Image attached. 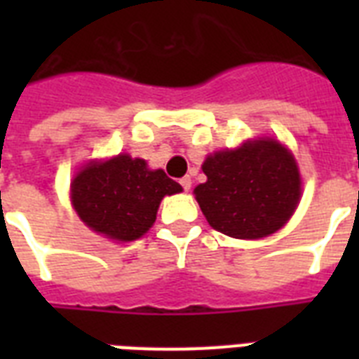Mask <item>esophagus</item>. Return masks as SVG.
Instances as JSON below:
<instances>
[{"label":"esophagus","instance_id":"1","mask_svg":"<svg viewBox=\"0 0 359 359\" xmlns=\"http://www.w3.org/2000/svg\"><path fill=\"white\" fill-rule=\"evenodd\" d=\"M180 186H182V190H184V191L190 190V186H191L190 177H182V179H180Z\"/></svg>","mask_w":359,"mask_h":359}]
</instances>
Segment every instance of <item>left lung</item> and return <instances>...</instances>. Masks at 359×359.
<instances>
[{"label": "left lung", "instance_id": "8db88e82", "mask_svg": "<svg viewBox=\"0 0 359 359\" xmlns=\"http://www.w3.org/2000/svg\"><path fill=\"white\" fill-rule=\"evenodd\" d=\"M207 182L194 190L210 227L233 238H262L281 229L300 199L292 154L273 140L219 151L203 163Z\"/></svg>", "mask_w": 359, "mask_h": 359}]
</instances>
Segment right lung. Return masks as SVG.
<instances>
[{
    "mask_svg": "<svg viewBox=\"0 0 359 359\" xmlns=\"http://www.w3.org/2000/svg\"><path fill=\"white\" fill-rule=\"evenodd\" d=\"M182 191L162 169H147L145 160L119 154L89 163L72 180V205L86 225L109 238H140L156 219L163 196Z\"/></svg>",
    "mask_w": 359,
    "mask_h": 359,
    "instance_id": "right-lung-1",
    "label": "right lung"
}]
</instances>
